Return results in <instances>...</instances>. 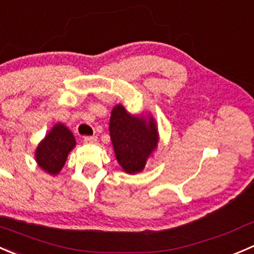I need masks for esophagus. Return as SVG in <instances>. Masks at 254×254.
Here are the masks:
<instances>
[{"mask_svg": "<svg viewBox=\"0 0 254 254\" xmlns=\"http://www.w3.org/2000/svg\"><path fill=\"white\" fill-rule=\"evenodd\" d=\"M84 142L85 143H96L97 137H95V135H86V137H84Z\"/></svg>", "mask_w": 254, "mask_h": 254, "instance_id": "34e87169", "label": "esophagus"}]
</instances>
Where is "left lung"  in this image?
<instances>
[{
	"instance_id": "left-lung-1",
	"label": "left lung",
	"mask_w": 254,
	"mask_h": 254,
	"mask_svg": "<svg viewBox=\"0 0 254 254\" xmlns=\"http://www.w3.org/2000/svg\"><path fill=\"white\" fill-rule=\"evenodd\" d=\"M109 129L115 155L124 172L128 174L143 172L159 142L154 117L132 115L119 104L111 111Z\"/></svg>"
}]
</instances>
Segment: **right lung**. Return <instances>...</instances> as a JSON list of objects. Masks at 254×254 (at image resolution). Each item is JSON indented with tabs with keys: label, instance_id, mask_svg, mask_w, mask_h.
<instances>
[{
	"label": "right lung",
	"instance_id": "add662e5",
	"mask_svg": "<svg viewBox=\"0 0 254 254\" xmlns=\"http://www.w3.org/2000/svg\"><path fill=\"white\" fill-rule=\"evenodd\" d=\"M75 145L76 140L71 130L59 122L39 142L34 153L37 164L48 174L58 175Z\"/></svg>",
	"mask_w": 254,
	"mask_h": 254
}]
</instances>
